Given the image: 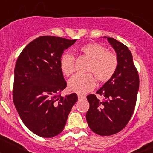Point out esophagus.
I'll return each instance as SVG.
<instances>
[{"mask_svg": "<svg viewBox=\"0 0 153 153\" xmlns=\"http://www.w3.org/2000/svg\"><path fill=\"white\" fill-rule=\"evenodd\" d=\"M84 98H86V96L85 95H83V94H80V93L78 94V99H79V100H82V99H84Z\"/></svg>", "mask_w": 153, "mask_h": 153, "instance_id": "34e87169", "label": "esophagus"}]
</instances>
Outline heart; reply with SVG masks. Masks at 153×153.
Wrapping results in <instances>:
<instances>
[{
  "instance_id": "b5f03b06",
  "label": "heart",
  "mask_w": 153,
  "mask_h": 153,
  "mask_svg": "<svg viewBox=\"0 0 153 153\" xmlns=\"http://www.w3.org/2000/svg\"><path fill=\"white\" fill-rule=\"evenodd\" d=\"M79 52L90 60L86 69V74H76L68 81L70 91L84 94L94 88L97 79L101 83L107 82L115 74L118 67V59L116 54L106 51V47L97 43H90L82 46ZM75 58L70 53L62 55L60 60V68L66 76H70L74 71ZM93 72L92 74L91 73Z\"/></svg>"
}]
</instances>
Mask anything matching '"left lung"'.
<instances>
[{"mask_svg": "<svg viewBox=\"0 0 153 153\" xmlns=\"http://www.w3.org/2000/svg\"><path fill=\"white\" fill-rule=\"evenodd\" d=\"M107 40L117 53L118 67L113 77L97 93L103 96L102 101L96 95L86 97L90 109L86 118L90 129L100 136H111L127 125L134 112L140 86V78L129 48L112 37Z\"/></svg>", "mask_w": 153, "mask_h": 153, "instance_id": "8db88e82", "label": "left lung"}]
</instances>
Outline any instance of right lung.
<instances>
[{
  "label": "right lung",
  "mask_w": 153,
  "mask_h": 153,
  "mask_svg": "<svg viewBox=\"0 0 153 153\" xmlns=\"http://www.w3.org/2000/svg\"><path fill=\"white\" fill-rule=\"evenodd\" d=\"M76 40L39 36L24 47L14 69L13 100L24 125L34 134L54 137L63 130L76 93L62 97L67 87L60 60Z\"/></svg>",
  "instance_id": "add662e5"
}]
</instances>
